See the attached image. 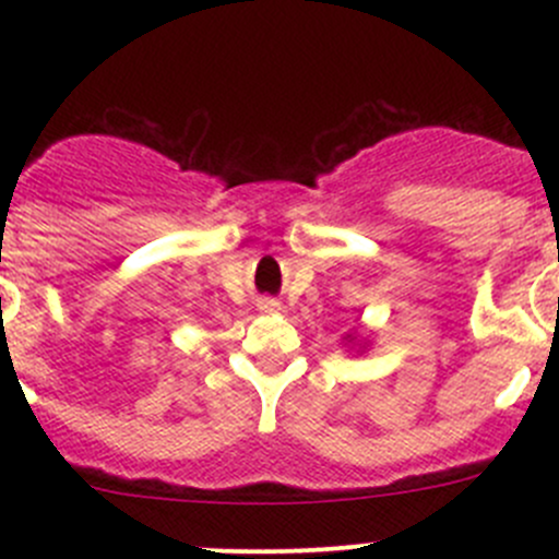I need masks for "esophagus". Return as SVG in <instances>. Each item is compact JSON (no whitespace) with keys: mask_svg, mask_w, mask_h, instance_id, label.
<instances>
[{"mask_svg":"<svg viewBox=\"0 0 559 559\" xmlns=\"http://www.w3.org/2000/svg\"><path fill=\"white\" fill-rule=\"evenodd\" d=\"M259 311L275 313V311H281V302L273 300V297H264V300H259Z\"/></svg>","mask_w":559,"mask_h":559,"instance_id":"obj_1","label":"esophagus"}]
</instances>
